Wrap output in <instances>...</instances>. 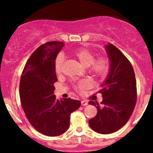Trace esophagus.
Returning <instances> with one entry per match:
<instances>
[{
    "label": "esophagus",
    "instance_id": "obj_1",
    "mask_svg": "<svg viewBox=\"0 0 153 153\" xmlns=\"http://www.w3.org/2000/svg\"><path fill=\"white\" fill-rule=\"evenodd\" d=\"M88 101H85V100H82V101H81V105L82 106H86V105H88Z\"/></svg>",
    "mask_w": 153,
    "mask_h": 153
}]
</instances>
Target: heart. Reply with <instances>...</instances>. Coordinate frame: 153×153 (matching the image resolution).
Instances as JSON below:
<instances>
[{"label": "heart", "instance_id": "1", "mask_svg": "<svg viewBox=\"0 0 153 153\" xmlns=\"http://www.w3.org/2000/svg\"><path fill=\"white\" fill-rule=\"evenodd\" d=\"M73 56L85 68H89L91 73L96 77H103L107 74L109 70V60L106 57H99L95 59V54L86 48H79L73 52ZM64 62V57L62 54L57 56L54 60V71L56 74H60ZM90 86L88 80H81L77 85L75 89L82 91Z\"/></svg>", "mask_w": 153, "mask_h": 153}]
</instances>
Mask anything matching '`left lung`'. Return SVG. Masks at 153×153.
I'll list each match as a JSON object with an SVG mask.
<instances>
[{
    "instance_id": "left-lung-1",
    "label": "left lung",
    "mask_w": 153,
    "mask_h": 153,
    "mask_svg": "<svg viewBox=\"0 0 153 153\" xmlns=\"http://www.w3.org/2000/svg\"><path fill=\"white\" fill-rule=\"evenodd\" d=\"M105 48L109 72L99 91L103 97L101 106L93 101L88 103L98 111L89 125L99 134H108L118 131L130 118L137 101V86L134 69L124 54L112 44Z\"/></svg>"
}]
</instances>
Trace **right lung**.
<instances>
[{"mask_svg":"<svg viewBox=\"0 0 153 153\" xmlns=\"http://www.w3.org/2000/svg\"><path fill=\"white\" fill-rule=\"evenodd\" d=\"M64 45L62 42H50L39 47L26 62L19 85L26 118L35 129L49 137L68 130L71 113L80 106V101L56 99L54 94L57 80L54 60Z\"/></svg>","mask_w":153,"mask_h":153,"instance_id":"obj_1","label":"right lung"}]
</instances>
